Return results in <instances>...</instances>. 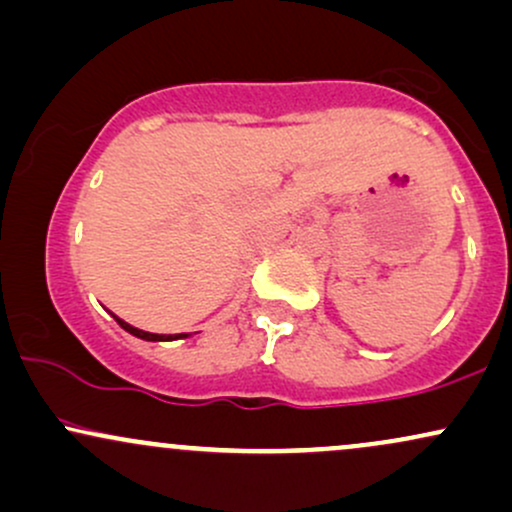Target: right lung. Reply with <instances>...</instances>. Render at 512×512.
Here are the masks:
<instances>
[{"instance_id": "obj_1", "label": "right lung", "mask_w": 512, "mask_h": 512, "mask_svg": "<svg viewBox=\"0 0 512 512\" xmlns=\"http://www.w3.org/2000/svg\"><path fill=\"white\" fill-rule=\"evenodd\" d=\"M113 317H115L117 325L122 327V330L129 332V334H134V337H139V339H146V342H173V339L190 337V334H154V332H144V330H137V327H132V325H129V322L120 320V317H117V315H113Z\"/></svg>"}]
</instances>
